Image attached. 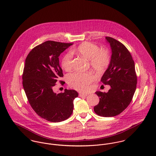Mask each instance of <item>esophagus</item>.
Listing matches in <instances>:
<instances>
[{
	"mask_svg": "<svg viewBox=\"0 0 156 156\" xmlns=\"http://www.w3.org/2000/svg\"><path fill=\"white\" fill-rule=\"evenodd\" d=\"M88 95L87 94H83V93H80L79 94V96L81 97H87Z\"/></svg>",
	"mask_w": 156,
	"mask_h": 156,
	"instance_id": "1",
	"label": "esophagus"
}]
</instances>
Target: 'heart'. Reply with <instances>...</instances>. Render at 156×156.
Wrapping results in <instances>:
<instances>
[{"mask_svg": "<svg viewBox=\"0 0 156 156\" xmlns=\"http://www.w3.org/2000/svg\"><path fill=\"white\" fill-rule=\"evenodd\" d=\"M73 53L89 60L90 65L97 73L104 72L111 62V55L107 49L101 50L98 45L85 42L77 46L73 50ZM73 64V56L71 53H66L61 60V66L66 71L71 69ZM94 80V76L90 73H73L68 75L67 82L70 87L85 91Z\"/></svg>", "mask_w": 156, "mask_h": 156, "instance_id": "heart-1", "label": "heart"}]
</instances>
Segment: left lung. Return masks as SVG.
Wrapping results in <instances>:
<instances>
[{
  "label": "left lung",
  "mask_w": 156,
  "mask_h": 156,
  "mask_svg": "<svg viewBox=\"0 0 156 156\" xmlns=\"http://www.w3.org/2000/svg\"><path fill=\"white\" fill-rule=\"evenodd\" d=\"M106 39L111 47V59L101 82L111 88L107 93L95 92L100 101L94 110L99 116L111 117L120 114L130 105L136 88L137 76L133 58L126 46L111 37Z\"/></svg>",
  "instance_id": "1"
}]
</instances>
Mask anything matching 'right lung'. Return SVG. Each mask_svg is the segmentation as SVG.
Segmentation results:
<instances>
[{
  "mask_svg": "<svg viewBox=\"0 0 156 156\" xmlns=\"http://www.w3.org/2000/svg\"><path fill=\"white\" fill-rule=\"evenodd\" d=\"M72 44L47 41L35 47L25 60L23 87L28 101L38 115L50 122L68 119L73 111V101L79 95L75 90L66 89L59 94L53 90L58 80L64 76L59 56Z\"/></svg>",
  "mask_w": 156,
  "mask_h": 156,
  "instance_id": "right-lung-1",
  "label": "right lung"
}]
</instances>
